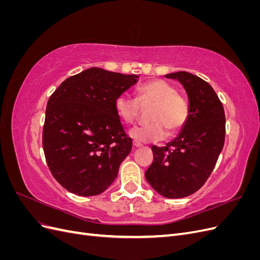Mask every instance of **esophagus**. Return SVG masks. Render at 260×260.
Here are the masks:
<instances>
[{"label": "esophagus", "mask_w": 260, "mask_h": 260, "mask_svg": "<svg viewBox=\"0 0 260 260\" xmlns=\"http://www.w3.org/2000/svg\"><path fill=\"white\" fill-rule=\"evenodd\" d=\"M133 146H135V147H141V146H142V143L138 142V141H133Z\"/></svg>", "instance_id": "1"}]
</instances>
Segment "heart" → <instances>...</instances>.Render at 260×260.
Masks as SVG:
<instances>
[{"label":"heart","mask_w":260,"mask_h":260,"mask_svg":"<svg viewBox=\"0 0 260 260\" xmlns=\"http://www.w3.org/2000/svg\"><path fill=\"white\" fill-rule=\"evenodd\" d=\"M142 106L153 104L149 112L148 124L132 128L131 138L139 142H157L166 138L167 133L175 135L185 124L190 106L184 96L169 82L161 79L149 80L137 89V99L125 94L118 95L115 101L116 112L127 123H133L140 115Z\"/></svg>","instance_id":"heart-1"}]
</instances>
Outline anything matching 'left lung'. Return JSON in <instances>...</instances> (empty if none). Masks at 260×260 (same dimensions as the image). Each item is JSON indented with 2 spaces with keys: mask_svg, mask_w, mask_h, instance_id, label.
<instances>
[{
  "mask_svg": "<svg viewBox=\"0 0 260 260\" xmlns=\"http://www.w3.org/2000/svg\"><path fill=\"white\" fill-rule=\"evenodd\" d=\"M178 80L187 94L190 114L177 138L166 146H152L154 161L145 172L147 182L167 199H181L204 185L224 144L225 118L215 90L186 72L165 75Z\"/></svg>",
  "mask_w": 260,
  "mask_h": 260,
  "instance_id": "8db88e82",
  "label": "left lung"
}]
</instances>
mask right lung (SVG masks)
<instances>
[{"label": "right lung", "mask_w": 260, "mask_h": 260, "mask_svg": "<svg viewBox=\"0 0 260 260\" xmlns=\"http://www.w3.org/2000/svg\"><path fill=\"white\" fill-rule=\"evenodd\" d=\"M137 75L92 67L61 82L46 105L42 144L53 177L80 196L103 193L117 178L132 140L115 108Z\"/></svg>", "instance_id": "add662e5"}]
</instances>
